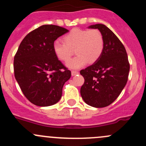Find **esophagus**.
<instances>
[{
  "instance_id": "34e87169",
  "label": "esophagus",
  "mask_w": 146,
  "mask_h": 146,
  "mask_svg": "<svg viewBox=\"0 0 146 146\" xmlns=\"http://www.w3.org/2000/svg\"><path fill=\"white\" fill-rule=\"evenodd\" d=\"M79 73V72H78V71H76V70H72L71 71V75L72 76H76V75H77V74H78Z\"/></svg>"
}]
</instances>
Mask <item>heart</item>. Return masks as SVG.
Masks as SVG:
<instances>
[{"instance_id":"1","label":"heart","mask_w":146,"mask_h":146,"mask_svg":"<svg viewBox=\"0 0 146 146\" xmlns=\"http://www.w3.org/2000/svg\"><path fill=\"white\" fill-rule=\"evenodd\" d=\"M64 43L55 41L53 51L58 60L67 61L74 49L77 55L67 62L70 68L77 69L87 63L93 64L100 58L104 49V39L101 32L97 29H72L63 38Z\"/></svg>"}]
</instances>
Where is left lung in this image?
<instances>
[{"label": "left lung", "instance_id": "1", "mask_svg": "<svg viewBox=\"0 0 146 146\" xmlns=\"http://www.w3.org/2000/svg\"><path fill=\"white\" fill-rule=\"evenodd\" d=\"M89 27L100 31L104 49L96 62L80 70L85 79L80 95L88 105L102 108L111 104L123 90L130 64L124 46L111 29L102 24Z\"/></svg>", "mask_w": 146, "mask_h": 146}]
</instances>
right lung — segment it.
<instances>
[{
    "label": "right lung",
    "instance_id": "1",
    "mask_svg": "<svg viewBox=\"0 0 146 146\" xmlns=\"http://www.w3.org/2000/svg\"><path fill=\"white\" fill-rule=\"evenodd\" d=\"M68 32L54 25L40 26L26 35L15 55V77L26 98L35 105L58 102L64 83L71 76L52 47L54 41Z\"/></svg>",
    "mask_w": 146,
    "mask_h": 146
}]
</instances>
